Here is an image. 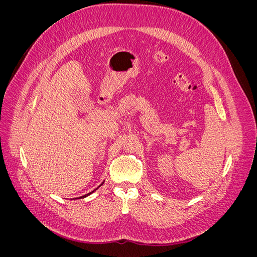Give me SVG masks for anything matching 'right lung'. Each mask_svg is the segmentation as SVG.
Instances as JSON below:
<instances>
[{
    "mask_svg": "<svg viewBox=\"0 0 257 257\" xmlns=\"http://www.w3.org/2000/svg\"><path fill=\"white\" fill-rule=\"evenodd\" d=\"M103 184H104V182H103L102 184H100V185H103ZM100 185H99V186H100ZM99 186H97V188H96L95 190H93L92 192H90V193H88V194H85V195H83V196H80V197H77V198H78V199H80V198H85V197H87V196L91 195V194H92V193H94V192H95V191H96V190H97V189L99 188ZM77 198H75V199H77Z\"/></svg>",
    "mask_w": 257,
    "mask_h": 257,
    "instance_id": "1",
    "label": "right lung"
}]
</instances>
